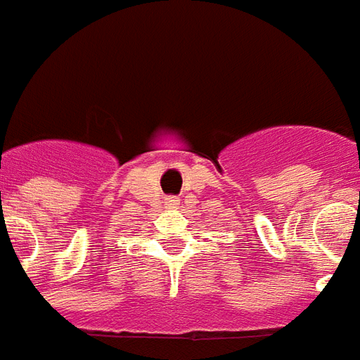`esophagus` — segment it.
Returning <instances> with one entry per match:
<instances>
[{
    "instance_id": "obj_1",
    "label": "esophagus",
    "mask_w": 360,
    "mask_h": 360,
    "mask_svg": "<svg viewBox=\"0 0 360 360\" xmlns=\"http://www.w3.org/2000/svg\"><path fill=\"white\" fill-rule=\"evenodd\" d=\"M165 205L169 207V209H176L178 198H167V199H165Z\"/></svg>"
}]
</instances>
